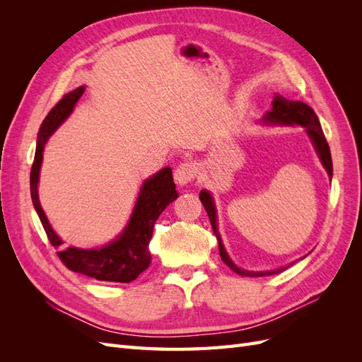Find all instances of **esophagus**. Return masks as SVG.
<instances>
[{"label":"esophagus","mask_w":362,"mask_h":362,"mask_svg":"<svg viewBox=\"0 0 362 362\" xmlns=\"http://www.w3.org/2000/svg\"><path fill=\"white\" fill-rule=\"evenodd\" d=\"M173 177H175V181H177L180 185L189 184L198 177V166H196V163L193 161H184L177 169H175Z\"/></svg>","instance_id":"34e87169"}]
</instances>
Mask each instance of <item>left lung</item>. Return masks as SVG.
<instances>
[{"label":"left lung","mask_w":362,"mask_h":362,"mask_svg":"<svg viewBox=\"0 0 362 362\" xmlns=\"http://www.w3.org/2000/svg\"><path fill=\"white\" fill-rule=\"evenodd\" d=\"M264 120L266 122H272V124H282V125L296 124V125L305 127L306 133L310 134L313 144L315 146L317 154H319L327 175H329V178L332 177V158H331L329 145H327V141L325 139L323 129L319 122V117H317V115L314 113V110L310 105H306L305 103H300V101H290V100H287V98H284L282 95L276 93L272 101V110L266 115ZM199 199L205 208L208 217H210L213 231H214V234L217 237V242H218V252H221V258L229 269L234 270L235 273H238V275H242V276H270V275H275V273H281L282 270H286V267L278 269V270H269V272H249V270L238 269L234 262L229 259L226 250L223 247L222 238L217 233L216 210H214L211 194L202 190L199 193Z\"/></svg>","instance_id":"obj_1"}]
</instances>
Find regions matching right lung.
<instances>
[{"instance_id": "1", "label": "right lung", "mask_w": 362, "mask_h": 362, "mask_svg": "<svg viewBox=\"0 0 362 362\" xmlns=\"http://www.w3.org/2000/svg\"><path fill=\"white\" fill-rule=\"evenodd\" d=\"M84 92V87H78L74 92L64 95L62 100L51 108V112L43 119L37 134V146L35 161L30 172V192L33 205L45 229L49 243L54 247H60L62 240L52 231L47 216L43 213L37 198L39 170L42 163V152L48 137L57 129V127L66 119L76 101ZM178 198L172 178V169L164 168L154 177L145 181L137 199L136 208L131 216V221L122 235L117 237L113 243L101 249H78L66 247L59 249L57 257L72 272L107 282H131L151 264L149 240L152 229L158 216L170 202Z\"/></svg>"}]
</instances>
